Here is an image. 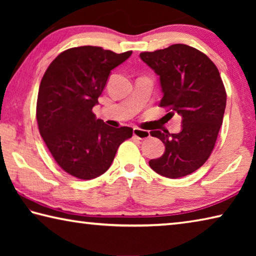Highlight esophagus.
Segmentation results:
<instances>
[{
	"mask_svg": "<svg viewBox=\"0 0 256 256\" xmlns=\"http://www.w3.org/2000/svg\"><path fill=\"white\" fill-rule=\"evenodd\" d=\"M133 136L138 138L140 140H144V138H148L150 136V132L146 131V130L134 128H133Z\"/></svg>",
	"mask_w": 256,
	"mask_h": 256,
	"instance_id": "34e87169",
	"label": "esophagus"
}]
</instances>
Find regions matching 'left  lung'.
Wrapping results in <instances>:
<instances>
[{
    "instance_id": "left-lung-1",
    "label": "left lung",
    "mask_w": 256,
    "mask_h": 256,
    "mask_svg": "<svg viewBox=\"0 0 256 256\" xmlns=\"http://www.w3.org/2000/svg\"><path fill=\"white\" fill-rule=\"evenodd\" d=\"M140 58L159 76L160 107L182 118L180 133L151 131L166 149L150 160V167L168 178L192 174L210 157L222 125L227 94L218 68L206 54L184 44L144 52Z\"/></svg>"
}]
</instances>
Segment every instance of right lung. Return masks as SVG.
Segmentation results:
<instances>
[{"label":"right lung","mask_w":256,"mask_h":256,"mask_svg":"<svg viewBox=\"0 0 256 256\" xmlns=\"http://www.w3.org/2000/svg\"><path fill=\"white\" fill-rule=\"evenodd\" d=\"M131 54L73 47L60 53L42 76L36 110L40 133L58 166L76 178L104 174L120 144L132 136L133 128L108 126L92 112L110 71Z\"/></svg>","instance_id":"1"}]
</instances>
